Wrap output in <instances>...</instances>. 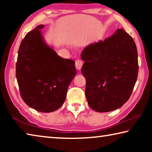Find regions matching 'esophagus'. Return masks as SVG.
Segmentation results:
<instances>
[{"mask_svg": "<svg viewBox=\"0 0 152 152\" xmlns=\"http://www.w3.org/2000/svg\"><path fill=\"white\" fill-rule=\"evenodd\" d=\"M75 65H76V68L78 70H80L82 65H83V61H82L81 60H77L75 62Z\"/></svg>", "mask_w": 152, "mask_h": 152, "instance_id": "esophagus-1", "label": "esophagus"}]
</instances>
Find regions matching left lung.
<instances>
[{
    "mask_svg": "<svg viewBox=\"0 0 152 152\" xmlns=\"http://www.w3.org/2000/svg\"><path fill=\"white\" fill-rule=\"evenodd\" d=\"M81 72L86 79L85 94L90 107L109 112L122 107L137 81L138 59L133 38L123 29L93 43L81 53Z\"/></svg>",
    "mask_w": 152,
    "mask_h": 152,
    "instance_id": "obj_1",
    "label": "left lung"
}]
</instances>
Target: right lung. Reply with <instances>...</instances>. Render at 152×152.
Listing matches in <instances>:
<instances>
[{"mask_svg": "<svg viewBox=\"0 0 152 152\" xmlns=\"http://www.w3.org/2000/svg\"><path fill=\"white\" fill-rule=\"evenodd\" d=\"M38 25L27 33L18 51L16 77L22 99L37 111L50 113L65 101L76 74L75 61L57 55L43 39Z\"/></svg>", "mask_w": 152, "mask_h": 152, "instance_id": "add662e5", "label": "right lung"}]
</instances>
